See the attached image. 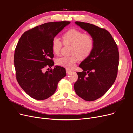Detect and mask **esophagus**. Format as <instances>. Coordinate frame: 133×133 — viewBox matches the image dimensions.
<instances>
[{"instance_id": "esophagus-1", "label": "esophagus", "mask_w": 133, "mask_h": 133, "mask_svg": "<svg viewBox=\"0 0 133 133\" xmlns=\"http://www.w3.org/2000/svg\"><path fill=\"white\" fill-rule=\"evenodd\" d=\"M66 70V72H67V74H69V73H70V72L72 71V70H70V69H68V68H67Z\"/></svg>"}]
</instances>
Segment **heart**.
Masks as SVG:
<instances>
[{
    "label": "heart",
    "mask_w": 133,
    "mask_h": 133,
    "mask_svg": "<svg viewBox=\"0 0 133 133\" xmlns=\"http://www.w3.org/2000/svg\"><path fill=\"white\" fill-rule=\"evenodd\" d=\"M65 45L72 46L70 57H62L57 59L56 64L68 69L72 68L77 61L85 59L91 54L94 48V39L88 33H84L76 29H70L63 35ZM63 46V43L58 37H54L51 42V49L54 54L58 55Z\"/></svg>",
    "instance_id": "obj_1"
}]
</instances>
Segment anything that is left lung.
Here are the masks:
<instances>
[{
	"label": "left lung",
	"mask_w": 133,
	"mask_h": 133,
	"mask_svg": "<svg viewBox=\"0 0 133 133\" xmlns=\"http://www.w3.org/2000/svg\"><path fill=\"white\" fill-rule=\"evenodd\" d=\"M75 24L90 34L94 39L91 54L82 62L77 72L78 80L74 84L75 91L87 101L96 100L107 91L115 82L119 65L117 44L106 29L87 23Z\"/></svg>",
	"instance_id": "1"
}]
</instances>
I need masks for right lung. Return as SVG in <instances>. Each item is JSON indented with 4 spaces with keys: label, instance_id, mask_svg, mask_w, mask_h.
<instances>
[{
    "label": "right lung",
    "instance_id": "right-lung-1",
    "mask_svg": "<svg viewBox=\"0 0 133 133\" xmlns=\"http://www.w3.org/2000/svg\"><path fill=\"white\" fill-rule=\"evenodd\" d=\"M70 22L42 24L25 32L17 45L14 62L16 79L22 88L32 98L46 99L54 94L58 82L66 75L65 69L54 65L51 42Z\"/></svg>",
    "mask_w": 133,
    "mask_h": 133
}]
</instances>
